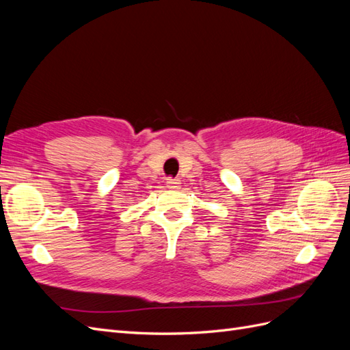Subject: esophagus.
I'll return each mask as SVG.
<instances>
[{
  "mask_svg": "<svg viewBox=\"0 0 350 350\" xmlns=\"http://www.w3.org/2000/svg\"><path fill=\"white\" fill-rule=\"evenodd\" d=\"M179 184H181V181H179L178 178H172V176L166 178V187L167 188H178Z\"/></svg>",
  "mask_w": 350,
  "mask_h": 350,
  "instance_id": "1",
  "label": "esophagus"
}]
</instances>
